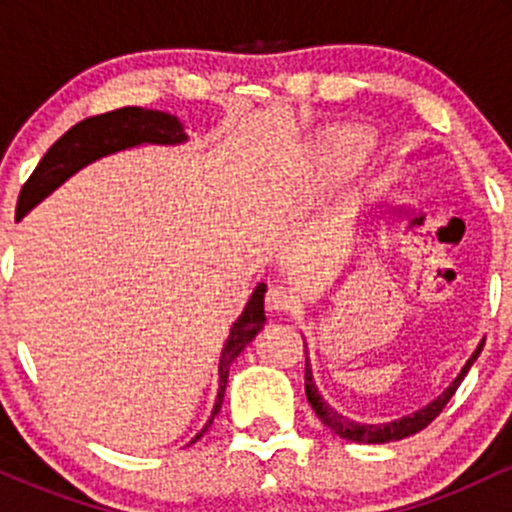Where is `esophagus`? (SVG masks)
Returning a JSON list of instances; mask_svg holds the SVG:
<instances>
[{
	"label": "esophagus",
	"mask_w": 512,
	"mask_h": 512,
	"mask_svg": "<svg viewBox=\"0 0 512 512\" xmlns=\"http://www.w3.org/2000/svg\"><path fill=\"white\" fill-rule=\"evenodd\" d=\"M267 308L274 310V313H289V310H293V305H296V301H293V296L289 291L284 289V286H272V289L267 291Z\"/></svg>",
	"instance_id": "esophagus-1"
}]
</instances>
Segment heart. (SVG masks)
Listing matches in <instances>:
<instances>
[{
	"mask_svg": "<svg viewBox=\"0 0 512 512\" xmlns=\"http://www.w3.org/2000/svg\"><path fill=\"white\" fill-rule=\"evenodd\" d=\"M361 154H363V134L361 132L349 129V132L339 134V139L332 146V154H330V161H327L325 175L330 180L342 178V175H346L351 168L356 166Z\"/></svg>",
	"mask_w": 512,
	"mask_h": 512,
	"instance_id": "1",
	"label": "heart"
}]
</instances>
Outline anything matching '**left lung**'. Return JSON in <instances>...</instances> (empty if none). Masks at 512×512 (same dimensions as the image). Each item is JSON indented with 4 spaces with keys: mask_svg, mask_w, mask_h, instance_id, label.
<instances>
[{
    "mask_svg": "<svg viewBox=\"0 0 512 512\" xmlns=\"http://www.w3.org/2000/svg\"><path fill=\"white\" fill-rule=\"evenodd\" d=\"M481 346H484V342L477 346V351H474L472 358L464 363L460 375L452 380V385L436 399V402H431L424 409L414 411L411 416H402V419L390 421V424H358V421H351V419H346V416L337 414V411H334L330 404L320 397V392H317V387L313 383V373H310L308 351H305V395H308V402L317 414V419H320L327 428H332L339 438L351 440V443H390V440H402L407 436H414V433L424 431V428L431 424L433 419H436L440 411L445 409V404H448L450 397L455 395V390L460 387L464 375H467V370L472 368L474 361H477V356L481 354Z\"/></svg>",
    "mask_w": 512,
    "mask_h": 512,
    "instance_id": "1",
    "label": "left lung"
}]
</instances>
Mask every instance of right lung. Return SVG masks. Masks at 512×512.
Returning a JSON list of instances; mask_svg holds the SVG:
<instances>
[{
	"mask_svg": "<svg viewBox=\"0 0 512 512\" xmlns=\"http://www.w3.org/2000/svg\"><path fill=\"white\" fill-rule=\"evenodd\" d=\"M185 139L187 134L182 132L178 117L161 113V110L120 108L103 115L86 117V120H81L79 125H74L69 132H64L62 137L50 146L48 154L40 158V163L35 166L31 178L23 182L16 216H23L26 211H31L40 199H45L52 190H57L69 175H74L76 170L88 166V163L96 161V158L115 154V151L129 149V146L137 144H180L185 142ZM264 291H267V286H257V289L252 291L245 310L240 313L238 320L233 322L231 334H228L226 346H223L221 351L219 395H216L214 411H211V419L207 421V426L192 438V443L207 433L214 416L219 414L231 363L236 361L240 351L255 339V334L260 332V327L264 325Z\"/></svg>",
	"mask_w": 512,
	"mask_h": 512,
	"instance_id": "1",
	"label": "right lung"
}]
</instances>
